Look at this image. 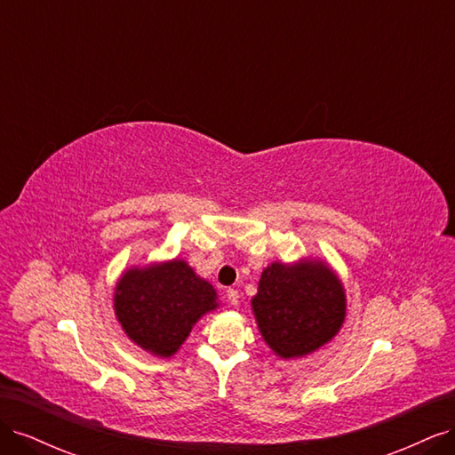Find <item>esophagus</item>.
Returning a JSON list of instances; mask_svg holds the SVG:
<instances>
[{
    "mask_svg": "<svg viewBox=\"0 0 455 455\" xmlns=\"http://www.w3.org/2000/svg\"><path fill=\"white\" fill-rule=\"evenodd\" d=\"M228 301H229V306H233V307L239 304V292L235 291V288H229V291H228Z\"/></svg>",
    "mask_w": 455,
    "mask_h": 455,
    "instance_id": "esophagus-1",
    "label": "esophagus"
}]
</instances>
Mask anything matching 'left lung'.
<instances>
[{
  "label": "left lung",
  "mask_w": 455,
  "mask_h": 455,
  "mask_svg": "<svg viewBox=\"0 0 455 455\" xmlns=\"http://www.w3.org/2000/svg\"><path fill=\"white\" fill-rule=\"evenodd\" d=\"M261 338L281 359H296L332 339L346 319L338 275L316 259L267 266L252 298Z\"/></svg>",
  "instance_id": "obj_1"
}]
</instances>
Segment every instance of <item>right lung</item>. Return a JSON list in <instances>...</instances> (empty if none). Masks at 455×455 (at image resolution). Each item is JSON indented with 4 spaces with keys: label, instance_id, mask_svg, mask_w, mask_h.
Listing matches in <instances>:
<instances>
[{
    "label": "right lung",
    "instance_id": "right-lung-1",
    "mask_svg": "<svg viewBox=\"0 0 455 455\" xmlns=\"http://www.w3.org/2000/svg\"><path fill=\"white\" fill-rule=\"evenodd\" d=\"M216 299L211 283L196 275L184 259H172L123 273L114 307L136 346L157 356H171L201 316L218 307Z\"/></svg>",
    "mask_w": 455,
    "mask_h": 455
}]
</instances>
